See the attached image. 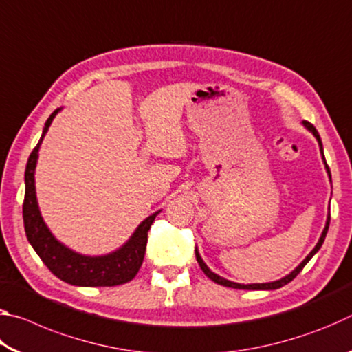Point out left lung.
<instances>
[{"mask_svg":"<svg viewBox=\"0 0 352 352\" xmlns=\"http://www.w3.org/2000/svg\"><path fill=\"white\" fill-rule=\"evenodd\" d=\"M302 126H305V127L309 130V132H311V133L315 136V138H317L318 146H320V152H321V158H323L326 172H327V175H329V180H331V170H329V166L326 164V158H324V155H323V144H321V138H320V135H318V132H317V129H315V127L312 126V124L307 122V121H302ZM331 182H332V180H331ZM329 220H331V214H327V220H326V225H324L323 233H321L320 239H318V242H317V245H315V248L312 250L311 253H309V254L306 256V259L302 261L301 264L298 265L295 270H292V272L289 273V275H285L284 278L278 279V281L262 283V284H239V283H233V281H228V279H225V278H222V276H219L217 273L211 272L210 267H208V265L205 264V262H204V259H201V256H200L197 248H195V258H197V262H199L200 269L204 270L205 275H206L208 278H210V279H212L214 283H217V284H220V285H225V287H231V289H245V290H275V289L283 287V285H285V284H289V283L292 281V279H294V278L298 275V273H300L302 269H305V265L307 264L309 261L312 259V256L318 252L321 245H323L326 233H327V230H329Z\"/></svg>","mask_w":352,"mask_h":352,"instance_id":"1","label":"left lung"}]
</instances>
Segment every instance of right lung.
<instances>
[{"label":"right lung","instance_id":"obj_1","mask_svg":"<svg viewBox=\"0 0 352 352\" xmlns=\"http://www.w3.org/2000/svg\"><path fill=\"white\" fill-rule=\"evenodd\" d=\"M60 109H57L45 122L43 133L38 144L29 155L25 170V204H23V220L28 241L45 265L62 281L80 285V287H111L126 284L136 276L142 264L147 245V231L151 230L157 212L142 220L130 236V239L115 252L102 256H85L76 253L56 239L41 217L37 195H35V166H37L40 144L50 129L52 119Z\"/></svg>","mask_w":352,"mask_h":352}]
</instances>
